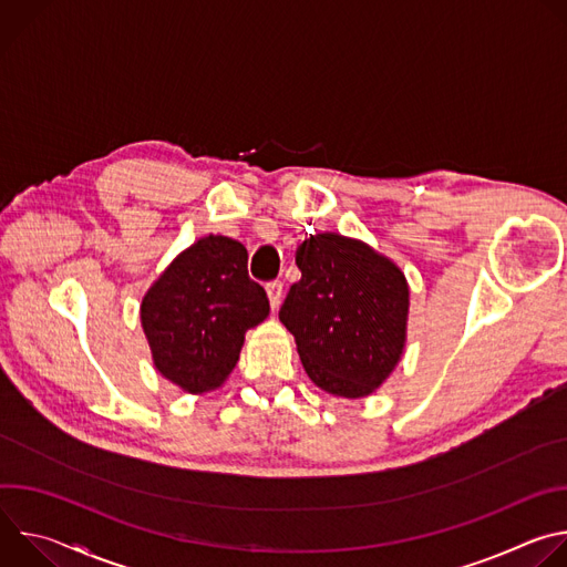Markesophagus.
<instances>
[{
    "label": "esophagus",
    "instance_id": "obj_1",
    "mask_svg": "<svg viewBox=\"0 0 567 567\" xmlns=\"http://www.w3.org/2000/svg\"><path fill=\"white\" fill-rule=\"evenodd\" d=\"M267 293H269V302H271V309H278L280 302H282V282L280 280H274L267 285Z\"/></svg>",
    "mask_w": 567,
    "mask_h": 567
}]
</instances>
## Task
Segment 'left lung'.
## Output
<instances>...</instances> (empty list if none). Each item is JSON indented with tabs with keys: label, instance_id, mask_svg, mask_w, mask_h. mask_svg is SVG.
Masks as SVG:
<instances>
[{
	"label": "left lung",
	"instance_id": "left-lung-1",
	"mask_svg": "<svg viewBox=\"0 0 567 567\" xmlns=\"http://www.w3.org/2000/svg\"><path fill=\"white\" fill-rule=\"evenodd\" d=\"M296 265L302 276L278 316L307 377L337 396L372 394L406 346V276L365 241L330 230L309 235Z\"/></svg>",
	"mask_w": 567,
	"mask_h": 567
}]
</instances>
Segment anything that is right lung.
Masks as SVG:
<instances>
[{
    "label": "right lung",
    "instance_id": "right-lung-1",
    "mask_svg": "<svg viewBox=\"0 0 567 567\" xmlns=\"http://www.w3.org/2000/svg\"><path fill=\"white\" fill-rule=\"evenodd\" d=\"M245 245L206 235L182 251L147 289L141 326L154 368L190 394L219 388L247 330L269 316L265 289L249 278Z\"/></svg>",
    "mask_w": 567,
    "mask_h": 567
}]
</instances>
